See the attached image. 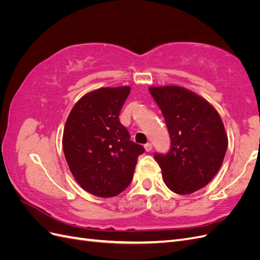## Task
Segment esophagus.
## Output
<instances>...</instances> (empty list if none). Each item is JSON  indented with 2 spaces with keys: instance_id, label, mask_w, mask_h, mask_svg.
<instances>
[{
  "instance_id": "esophagus-1",
  "label": "esophagus",
  "mask_w": 260,
  "mask_h": 260,
  "mask_svg": "<svg viewBox=\"0 0 260 260\" xmlns=\"http://www.w3.org/2000/svg\"><path fill=\"white\" fill-rule=\"evenodd\" d=\"M144 148H145V151H146V152H149V151H152L153 145H152L151 143H146V144L144 145Z\"/></svg>"
}]
</instances>
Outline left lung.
Wrapping results in <instances>:
<instances>
[{
  "instance_id": "obj_1",
  "label": "left lung",
  "mask_w": 260,
  "mask_h": 260,
  "mask_svg": "<svg viewBox=\"0 0 260 260\" xmlns=\"http://www.w3.org/2000/svg\"><path fill=\"white\" fill-rule=\"evenodd\" d=\"M166 121L171 148L154 158L165 184L177 194H191L208 184L223 162L228 137L216 108L179 85L148 89Z\"/></svg>"
}]
</instances>
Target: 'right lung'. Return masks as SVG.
Returning a JSON list of instances; mask_svg holds the SVG:
<instances>
[{
	"label": "right lung",
	"instance_id": "right-lung-1",
	"mask_svg": "<svg viewBox=\"0 0 260 260\" xmlns=\"http://www.w3.org/2000/svg\"><path fill=\"white\" fill-rule=\"evenodd\" d=\"M130 90L125 85L86 93L66 120L62 149L68 167L83 190L99 198L121 193L144 153L118 118Z\"/></svg>",
	"mask_w": 260,
	"mask_h": 260
}]
</instances>
